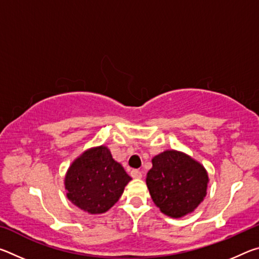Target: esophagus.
Instances as JSON below:
<instances>
[{
	"mask_svg": "<svg viewBox=\"0 0 259 259\" xmlns=\"http://www.w3.org/2000/svg\"><path fill=\"white\" fill-rule=\"evenodd\" d=\"M130 175H131V177H133V178H142V176H143L142 171H140V170H137V169L131 170Z\"/></svg>",
	"mask_w": 259,
	"mask_h": 259,
	"instance_id": "1",
	"label": "esophagus"
}]
</instances>
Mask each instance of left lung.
Masks as SVG:
<instances>
[{
  "label": "left lung",
  "instance_id": "8db88e82",
  "mask_svg": "<svg viewBox=\"0 0 259 259\" xmlns=\"http://www.w3.org/2000/svg\"><path fill=\"white\" fill-rule=\"evenodd\" d=\"M146 185L162 213L182 218L192 213L207 195L208 172L186 153L166 150L152 159Z\"/></svg>",
  "mask_w": 259,
  "mask_h": 259
}]
</instances>
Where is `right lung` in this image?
I'll use <instances>...</instances> for the list:
<instances>
[{
	"label": "right lung",
	"instance_id": "right-lung-1",
	"mask_svg": "<svg viewBox=\"0 0 259 259\" xmlns=\"http://www.w3.org/2000/svg\"><path fill=\"white\" fill-rule=\"evenodd\" d=\"M131 177L113 159L107 146L88 148L72 162L65 175V190L71 202L83 211H108L124 191Z\"/></svg>",
	"mask_w": 259,
	"mask_h": 259
}]
</instances>
